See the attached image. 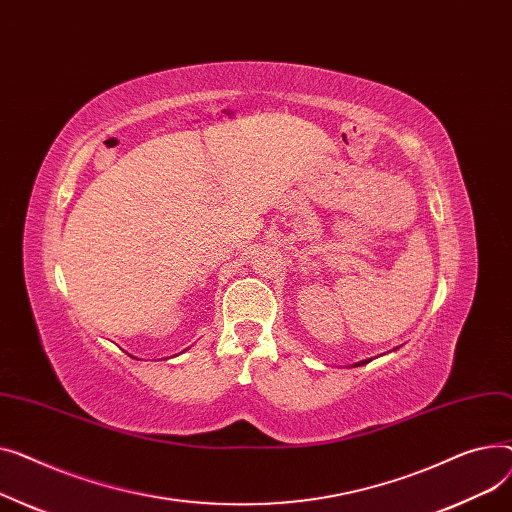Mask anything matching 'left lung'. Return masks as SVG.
<instances>
[{"mask_svg": "<svg viewBox=\"0 0 512 512\" xmlns=\"http://www.w3.org/2000/svg\"><path fill=\"white\" fill-rule=\"evenodd\" d=\"M364 364H366V362H359V364H355V366H364Z\"/></svg>", "mask_w": 512, "mask_h": 512, "instance_id": "8db88e82", "label": "left lung"}]
</instances>
